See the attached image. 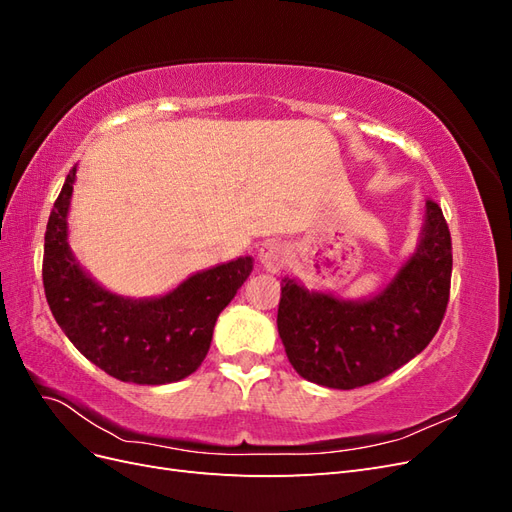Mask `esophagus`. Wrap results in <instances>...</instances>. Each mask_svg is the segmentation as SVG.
<instances>
[{
	"label": "esophagus",
	"instance_id": "1",
	"mask_svg": "<svg viewBox=\"0 0 512 512\" xmlns=\"http://www.w3.org/2000/svg\"><path fill=\"white\" fill-rule=\"evenodd\" d=\"M258 258L267 271H280L288 260V250L282 241H265L260 245Z\"/></svg>",
	"mask_w": 512,
	"mask_h": 512
}]
</instances>
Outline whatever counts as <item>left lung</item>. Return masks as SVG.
<instances>
[{
  "instance_id": "8db88e82",
  "label": "left lung",
  "mask_w": 512,
  "mask_h": 512,
  "mask_svg": "<svg viewBox=\"0 0 512 512\" xmlns=\"http://www.w3.org/2000/svg\"><path fill=\"white\" fill-rule=\"evenodd\" d=\"M453 243L442 209L427 200L416 254L369 301H339L282 280L277 331L290 365L309 382L356 389L406 365L438 333L451 297Z\"/></svg>"
}]
</instances>
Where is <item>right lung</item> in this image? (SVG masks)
<instances>
[{
    "label": "right lung",
    "mask_w": 512,
    "mask_h": 512,
    "mask_svg": "<svg viewBox=\"0 0 512 512\" xmlns=\"http://www.w3.org/2000/svg\"><path fill=\"white\" fill-rule=\"evenodd\" d=\"M74 177L76 166L44 232L42 284L61 331L85 359L121 382L168 384L194 374L209 352L215 320L252 273V258L200 271L160 299L117 297L76 265L68 247Z\"/></svg>",
    "instance_id": "right-lung-1"
}]
</instances>
